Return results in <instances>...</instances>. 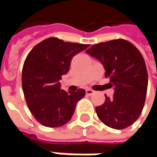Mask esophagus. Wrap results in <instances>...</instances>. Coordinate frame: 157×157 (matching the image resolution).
<instances>
[{"instance_id":"esophagus-1","label":"esophagus","mask_w":157,"mask_h":157,"mask_svg":"<svg viewBox=\"0 0 157 157\" xmlns=\"http://www.w3.org/2000/svg\"><path fill=\"white\" fill-rule=\"evenodd\" d=\"M95 92H94V90H92V89H86V94H87L88 96H91V95H93Z\"/></svg>"}]
</instances>
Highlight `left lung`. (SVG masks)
Returning a JSON list of instances; mask_svg holds the SVG:
<instances>
[{"instance_id":"left-lung-1","label":"left lung","mask_w":157,"mask_h":157,"mask_svg":"<svg viewBox=\"0 0 157 157\" xmlns=\"http://www.w3.org/2000/svg\"><path fill=\"white\" fill-rule=\"evenodd\" d=\"M86 53L103 64L114 86L113 98L105 95L104 104L96 107L98 117L114 129L129 127L140 116L147 94L148 72L141 52L128 41L115 39L93 45Z\"/></svg>"}]
</instances>
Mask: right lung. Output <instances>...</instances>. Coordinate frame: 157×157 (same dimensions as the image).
I'll return each mask as SVG.
<instances>
[{
    "instance_id": "right-lung-1",
    "label": "right lung",
    "mask_w": 157,
    "mask_h": 157,
    "mask_svg": "<svg viewBox=\"0 0 157 157\" xmlns=\"http://www.w3.org/2000/svg\"><path fill=\"white\" fill-rule=\"evenodd\" d=\"M87 47L49 37L28 54L22 68V90L29 111L42 125L57 128L67 123L77 102L86 95L84 89L62 90L59 80L69 71L71 58Z\"/></svg>"
}]
</instances>
